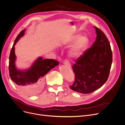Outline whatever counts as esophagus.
Returning <instances> with one entry per match:
<instances>
[{
	"label": "esophagus",
	"instance_id": "34e87169",
	"mask_svg": "<svg viewBox=\"0 0 125 125\" xmlns=\"http://www.w3.org/2000/svg\"><path fill=\"white\" fill-rule=\"evenodd\" d=\"M63 63H64L65 65H66V66H68L70 67H70L71 66V64H70V63L68 62L66 60V61H65Z\"/></svg>",
	"mask_w": 125,
	"mask_h": 125
}]
</instances>
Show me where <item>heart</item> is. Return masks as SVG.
Instances as JSON below:
<instances>
[{
    "label": "heart",
    "instance_id": "obj_1",
    "mask_svg": "<svg viewBox=\"0 0 125 125\" xmlns=\"http://www.w3.org/2000/svg\"><path fill=\"white\" fill-rule=\"evenodd\" d=\"M76 40L77 41L70 52V56L73 58H78L80 57L85 51L89 43V39L87 36L85 35L80 36V35H76L69 41L68 44H72Z\"/></svg>",
    "mask_w": 125,
    "mask_h": 125
}]
</instances>
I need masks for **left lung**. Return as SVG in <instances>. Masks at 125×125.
Here are the masks:
<instances>
[{"mask_svg":"<svg viewBox=\"0 0 125 125\" xmlns=\"http://www.w3.org/2000/svg\"><path fill=\"white\" fill-rule=\"evenodd\" d=\"M96 40L73 65L75 74L70 88L79 93L87 94L100 89L107 82L112 63L110 42L104 33L97 27Z\"/></svg>","mask_w":125,"mask_h":125,"instance_id":"1","label":"left lung"}]
</instances>
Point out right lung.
<instances>
[{"instance_id":"add662e5","label":"right lung","mask_w":125,"mask_h":125,"mask_svg":"<svg viewBox=\"0 0 125 125\" xmlns=\"http://www.w3.org/2000/svg\"><path fill=\"white\" fill-rule=\"evenodd\" d=\"M25 31V29L22 30L17 35L10 51L9 61V75L21 91L29 94H35L42 89L44 75L58 65L59 62L53 59L43 60L42 57H39L29 69L24 70L17 69L15 63L16 57L14 46L24 35Z\"/></svg>"}]
</instances>
